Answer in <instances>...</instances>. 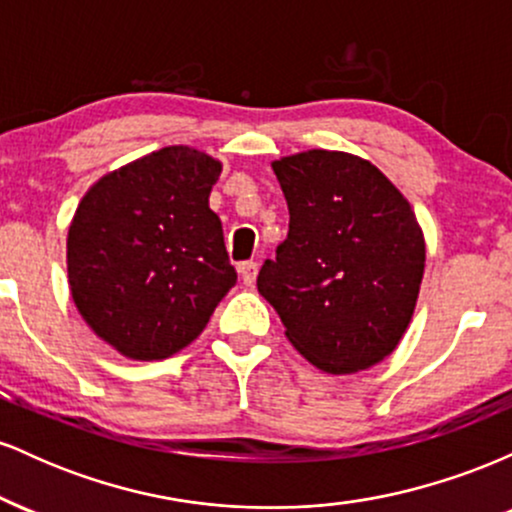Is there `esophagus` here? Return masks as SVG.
I'll list each match as a JSON object with an SVG mask.
<instances>
[{
    "instance_id": "esophagus-1",
    "label": "esophagus",
    "mask_w": 512,
    "mask_h": 512,
    "mask_svg": "<svg viewBox=\"0 0 512 512\" xmlns=\"http://www.w3.org/2000/svg\"><path fill=\"white\" fill-rule=\"evenodd\" d=\"M238 272H240V279H243V284L252 286L257 279V262H243L238 267Z\"/></svg>"
}]
</instances>
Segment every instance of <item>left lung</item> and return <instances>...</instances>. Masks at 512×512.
<instances>
[{
  "mask_svg": "<svg viewBox=\"0 0 512 512\" xmlns=\"http://www.w3.org/2000/svg\"><path fill=\"white\" fill-rule=\"evenodd\" d=\"M289 236L257 291L313 366L344 375L397 349L424 279L426 243L402 192L363 158L313 149L272 163Z\"/></svg>",
  "mask_w": 512,
  "mask_h": 512,
  "instance_id": "left-lung-1",
  "label": "left lung"
}]
</instances>
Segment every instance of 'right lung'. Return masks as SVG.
<instances>
[{"mask_svg": "<svg viewBox=\"0 0 512 512\" xmlns=\"http://www.w3.org/2000/svg\"><path fill=\"white\" fill-rule=\"evenodd\" d=\"M221 163L166 146L101 178L67 238L69 289L86 325L134 361L195 342L236 286L209 192Z\"/></svg>", "mask_w": 512, "mask_h": 512, "instance_id": "obj_1", "label": "right lung"}]
</instances>
